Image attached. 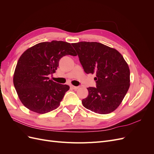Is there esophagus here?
Here are the masks:
<instances>
[{
    "label": "esophagus",
    "mask_w": 154,
    "mask_h": 154,
    "mask_svg": "<svg viewBox=\"0 0 154 154\" xmlns=\"http://www.w3.org/2000/svg\"><path fill=\"white\" fill-rule=\"evenodd\" d=\"M71 87L72 88H73L74 90H77L78 88H79V87H76V86H74V85H71Z\"/></svg>",
    "instance_id": "1"
}]
</instances>
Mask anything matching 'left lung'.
<instances>
[{
	"label": "left lung",
	"mask_w": 154,
	"mask_h": 154,
	"mask_svg": "<svg viewBox=\"0 0 154 154\" xmlns=\"http://www.w3.org/2000/svg\"><path fill=\"white\" fill-rule=\"evenodd\" d=\"M83 70L96 74V87L87 88L88 95L82 100L86 109L106 114L118 108L130 87V70L117 50L98 42L72 44Z\"/></svg>",
	"instance_id": "left-lung-1"
}]
</instances>
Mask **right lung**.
Wrapping results in <instances>:
<instances>
[{
  "instance_id": "right-lung-1",
  "label": "right lung",
  "mask_w": 154,
  "mask_h": 154,
  "mask_svg": "<svg viewBox=\"0 0 154 154\" xmlns=\"http://www.w3.org/2000/svg\"><path fill=\"white\" fill-rule=\"evenodd\" d=\"M66 55L76 56L71 44L53 40L41 42L27 49L17 62L13 84L19 99L26 107L45 114L60 105L69 86L49 80L59 61Z\"/></svg>"
}]
</instances>
